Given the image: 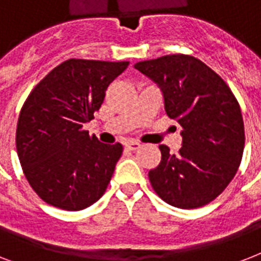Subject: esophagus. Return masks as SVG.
I'll list each match as a JSON object with an SVG mask.
<instances>
[{
    "label": "esophagus",
    "instance_id": "obj_1",
    "mask_svg": "<svg viewBox=\"0 0 261 261\" xmlns=\"http://www.w3.org/2000/svg\"><path fill=\"white\" fill-rule=\"evenodd\" d=\"M126 147L128 150H138L139 147H141V143L138 142H127Z\"/></svg>",
    "mask_w": 261,
    "mask_h": 261
}]
</instances>
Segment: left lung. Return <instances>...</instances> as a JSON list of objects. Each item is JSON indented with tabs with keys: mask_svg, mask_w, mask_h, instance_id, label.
Returning <instances> with one entry per match:
<instances>
[{
	"mask_svg": "<svg viewBox=\"0 0 261 261\" xmlns=\"http://www.w3.org/2000/svg\"><path fill=\"white\" fill-rule=\"evenodd\" d=\"M134 67L161 87L167 115L182 127L177 154L159 146L161 163L149 172L153 190L178 208L206 206L229 186L243 160L245 130L234 93L191 55H165Z\"/></svg>",
	"mask_w": 261,
	"mask_h": 261,
	"instance_id": "1",
	"label": "left lung"
}]
</instances>
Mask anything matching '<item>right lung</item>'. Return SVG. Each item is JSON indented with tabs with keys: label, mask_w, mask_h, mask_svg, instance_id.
<instances>
[{
	"label": "right lung",
	"mask_w": 261,
	"mask_h": 261,
	"mask_svg": "<svg viewBox=\"0 0 261 261\" xmlns=\"http://www.w3.org/2000/svg\"><path fill=\"white\" fill-rule=\"evenodd\" d=\"M128 62L67 59L31 90L18 115L16 149L25 178L46 203L84 210L106 192L123 153L84 130Z\"/></svg>",
	"instance_id": "right-lung-1"
}]
</instances>
